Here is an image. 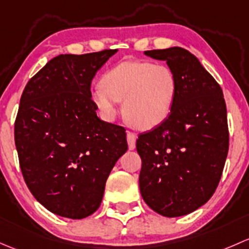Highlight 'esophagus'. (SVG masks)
<instances>
[{"label": "esophagus", "mask_w": 249, "mask_h": 249, "mask_svg": "<svg viewBox=\"0 0 249 249\" xmlns=\"http://www.w3.org/2000/svg\"><path fill=\"white\" fill-rule=\"evenodd\" d=\"M127 142H128V147H129V150H134L135 143H137V135H135L134 133H132V132H129V130H128V132H127Z\"/></svg>", "instance_id": "esophagus-1"}]
</instances>
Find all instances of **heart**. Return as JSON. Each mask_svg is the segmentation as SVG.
Segmentation results:
<instances>
[{"mask_svg":"<svg viewBox=\"0 0 249 249\" xmlns=\"http://www.w3.org/2000/svg\"><path fill=\"white\" fill-rule=\"evenodd\" d=\"M178 79L173 69L150 61L124 60L103 74L101 85L91 89L92 103L101 116L111 121L124 101L122 114L132 127L152 129L173 111Z\"/></svg>","mask_w":249,"mask_h":249,"instance_id":"b5f03b06","label":"heart"}]
</instances>
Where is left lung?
I'll return each mask as SVG.
<instances>
[{"label": "left lung", "mask_w": 249, "mask_h": 249, "mask_svg": "<svg viewBox=\"0 0 249 249\" xmlns=\"http://www.w3.org/2000/svg\"><path fill=\"white\" fill-rule=\"evenodd\" d=\"M145 55L173 69L178 94L168 119L138 137L140 193L157 213L184 216L209 201L222 178L229 150L227 107L218 83L188 50Z\"/></svg>", "instance_id": "obj_1"}]
</instances>
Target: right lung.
I'll return each mask as SVG.
<instances>
[{"instance_id":"add662e5","label":"right lung","mask_w":249,"mask_h":249,"mask_svg":"<svg viewBox=\"0 0 249 249\" xmlns=\"http://www.w3.org/2000/svg\"><path fill=\"white\" fill-rule=\"evenodd\" d=\"M116 51L56 56L21 94L14 138L22 176L57 216L96 212L110 171L128 150L124 128L102 121L91 99L92 79Z\"/></svg>"}]
</instances>
